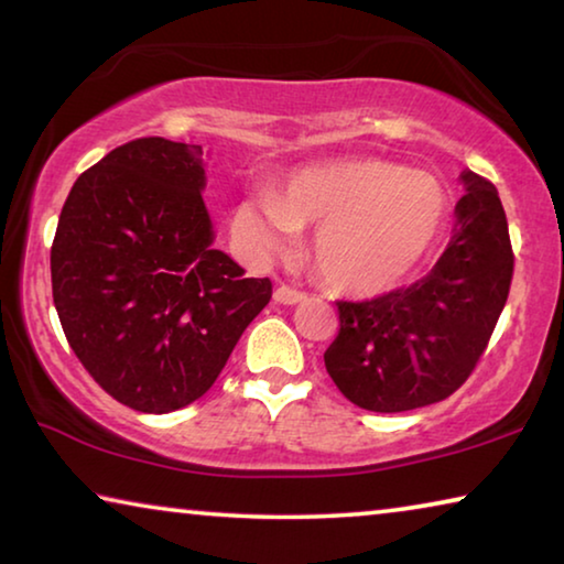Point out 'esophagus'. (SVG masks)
I'll return each instance as SVG.
<instances>
[{
	"mask_svg": "<svg viewBox=\"0 0 564 564\" xmlns=\"http://www.w3.org/2000/svg\"><path fill=\"white\" fill-rule=\"evenodd\" d=\"M273 299L279 301V303H283V305H293V303L303 301V299H305V293H303V291H295V289H291V285H279V289L273 291Z\"/></svg>",
	"mask_w": 564,
	"mask_h": 564,
	"instance_id": "34e87169",
	"label": "esophagus"
}]
</instances>
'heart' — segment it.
<instances>
[{
    "instance_id": "b5f03b06",
    "label": "heart",
    "mask_w": 564,
    "mask_h": 564,
    "mask_svg": "<svg viewBox=\"0 0 564 564\" xmlns=\"http://www.w3.org/2000/svg\"><path fill=\"white\" fill-rule=\"evenodd\" d=\"M447 191L433 174L380 159L303 169L281 196L236 206L234 234L256 259L291 251L299 228H316L313 269L333 291L373 295L408 279L441 241Z\"/></svg>"
}]
</instances>
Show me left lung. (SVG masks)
Returning <instances> with one entry per match:
<instances>
[{
	"label": "left lung",
	"mask_w": 564,
	"mask_h": 564,
	"mask_svg": "<svg viewBox=\"0 0 564 564\" xmlns=\"http://www.w3.org/2000/svg\"><path fill=\"white\" fill-rule=\"evenodd\" d=\"M455 234L431 273L370 301H338L340 328L323 352L333 383L373 413L441 403L488 348L508 301L514 256L498 188L463 171Z\"/></svg>",
	"instance_id": "1"
}]
</instances>
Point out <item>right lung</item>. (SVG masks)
<instances>
[{
  "instance_id": "obj_1",
  "label": "right lung",
  "mask_w": 564,
  "mask_h": 564,
  "mask_svg": "<svg viewBox=\"0 0 564 564\" xmlns=\"http://www.w3.org/2000/svg\"><path fill=\"white\" fill-rule=\"evenodd\" d=\"M204 149L133 139L84 171L52 243V295L89 376L127 408L202 398L271 301L269 279L214 248Z\"/></svg>"
}]
</instances>
